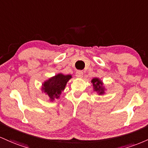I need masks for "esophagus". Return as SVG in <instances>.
Segmentation results:
<instances>
[{"mask_svg": "<svg viewBox=\"0 0 148 148\" xmlns=\"http://www.w3.org/2000/svg\"><path fill=\"white\" fill-rule=\"evenodd\" d=\"M83 75V72L82 71H77L75 73V76L77 77H82Z\"/></svg>", "mask_w": 148, "mask_h": 148, "instance_id": "34e87169", "label": "esophagus"}]
</instances>
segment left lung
<instances>
[{
    "label": "left lung",
    "instance_id": "1",
    "mask_svg": "<svg viewBox=\"0 0 148 148\" xmlns=\"http://www.w3.org/2000/svg\"><path fill=\"white\" fill-rule=\"evenodd\" d=\"M91 82L93 84V88H94V92H96L99 95H103L105 94L106 88L103 86V83L100 79L98 77H94L92 79Z\"/></svg>",
    "mask_w": 148,
    "mask_h": 148
}]
</instances>
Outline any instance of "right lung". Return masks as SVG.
<instances>
[{"mask_svg": "<svg viewBox=\"0 0 148 148\" xmlns=\"http://www.w3.org/2000/svg\"><path fill=\"white\" fill-rule=\"evenodd\" d=\"M71 78H72L71 75H55L42 83V92L49 96L50 101L59 99L61 92L65 89L66 84Z\"/></svg>", "mask_w": 148, "mask_h": 148, "instance_id": "add662e5", "label": "right lung"}]
</instances>
